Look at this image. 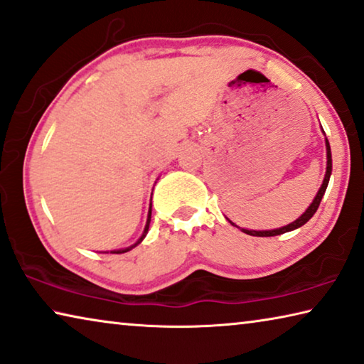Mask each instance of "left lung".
Returning <instances> with one entry per match:
<instances>
[{"label": "left lung", "mask_w": 364, "mask_h": 364, "mask_svg": "<svg viewBox=\"0 0 364 364\" xmlns=\"http://www.w3.org/2000/svg\"><path fill=\"white\" fill-rule=\"evenodd\" d=\"M322 128V126H321ZM324 132V131H322ZM326 152H327V166H326V176H324V181H322V184H321V188H319V191H317V194H316V198L313 199V203L309 204V207L306 210H304L301 215H299L295 222H291V223H288V225H285V227H282V228H275V230H262V232H257V230H247V228H241V227H238V225H235L232 220H227L233 225V227H236V228H240L241 232L243 233H246V235H251V236H277V235H282V233H287V232H293V230H296V228H299V227H303L304 223H306L311 217L314 215L316 213V210H317V207H319V204H321V200H322V198H324V193H326V189H327V184H328V180H331V175H332V154H331V146H328V141H327V137H326Z\"/></svg>", "instance_id": "1"}]
</instances>
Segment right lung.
Listing matches in <instances>:
<instances>
[{
	"label": "right lung",
	"mask_w": 364,
	"mask_h": 364,
	"mask_svg": "<svg viewBox=\"0 0 364 364\" xmlns=\"http://www.w3.org/2000/svg\"><path fill=\"white\" fill-rule=\"evenodd\" d=\"M151 215H152V204H151V207H149L146 228H144V232H142V235H141V238L137 240L134 245H131V246H128V247H123V250H114V251H109V252H112V255H121V252H128V251H131V250H132V247H136L137 245H141V243H142V240L146 238V235H147V232H149V225H151Z\"/></svg>",
	"instance_id": "right-lung-1"
}]
</instances>
